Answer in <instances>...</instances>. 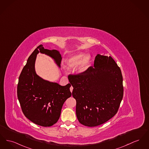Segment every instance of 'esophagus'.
Here are the masks:
<instances>
[{
    "label": "esophagus",
    "mask_w": 149,
    "mask_h": 149,
    "mask_svg": "<svg viewBox=\"0 0 149 149\" xmlns=\"http://www.w3.org/2000/svg\"><path fill=\"white\" fill-rule=\"evenodd\" d=\"M70 91H71V92H72V90H73V87H72V86L70 87Z\"/></svg>",
    "instance_id": "esophagus-1"
}]
</instances>
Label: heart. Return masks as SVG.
I'll use <instances>...</instances> for the list:
<instances>
[{
  "label": "heart",
  "mask_w": 149,
  "mask_h": 149,
  "mask_svg": "<svg viewBox=\"0 0 149 149\" xmlns=\"http://www.w3.org/2000/svg\"><path fill=\"white\" fill-rule=\"evenodd\" d=\"M82 61L83 62L79 68V71L83 72L87 69L91 63V57L89 56L86 57V54L84 53H80L71 57L67 61V65L69 68H74L78 66Z\"/></svg>",
  "instance_id": "b5f03b06"
}]
</instances>
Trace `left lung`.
Here are the masks:
<instances>
[{
	"label": "left lung",
	"mask_w": 149,
	"mask_h": 149,
	"mask_svg": "<svg viewBox=\"0 0 149 149\" xmlns=\"http://www.w3.org/2000/svg\"><path fill=\"white\" fill-rule=\"evenodd\" d=\"M74 88L76 114L79 122L88 127L102 124L117 113L123 97V77L113 58L97 54L94 66L68 77Z\"/></svg>",
	"instance_id": "8db88e82"
}]
</instances>
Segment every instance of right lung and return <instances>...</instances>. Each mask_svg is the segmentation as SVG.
Wrapping results in <instances>:
<instances>
[{
	"mask_svg": "<svg viewBox=\"0 0 149 149\" xmlns=\"http://www.w3.org/2000/svg\"><path fill=\"white\" fill-rule=\"evenodd\" d=\"M40 52L53 58L60 67L62 57L57 50L44 49L39 45L27 59L19 77L17 97L24 115L32 122L43 127H50L60 118L63 104L71 96V84L61 86L39 77L35 72V62Z\"/></svg>",
	"mask_w": 149,
	"mask_h": 149,
	"instance_id": "obj_1",
	"label": "right lung"
}]
</instances>
